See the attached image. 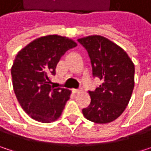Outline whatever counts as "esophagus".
Instances as JSON below:
<instances>
[{"instance_id":"obj_1","label":"esophagus","mask_w":151,"mask_h":151,"mask_svg":"<svg viewBox=\"0 0 151 151\" xmlns=\"http://www.w3.org/2000/svg\"><path fill=\"white\" fill-rule=\"evenodd\" d=\"M72 92H73L74 94H77V93H78L80 92V90H78V89H73V90H72Z\"/></svg>"}]
</instances>
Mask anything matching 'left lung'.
<instances>
[{
  "instance_id": "8db88e82",
  "label": "left lung",
  "mask_w": 151,
  "mask_h": 151,
  "mask_svg": "<svg viewBox=\"0 0 151 151\" xmlns=\"http://www.w3.org/2000/svg\"><path fill=\"white\" fill-rule=\"evenodd\" d=\"M78 41L88 51L93 77L102 81L94 91H89L91 103L83 108V115L95 123H109L124 112L130 101L135 65L122 47L104 37L92 35Z\"/></svg>"
}]
</instances>
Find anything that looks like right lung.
<instances>
[{"instance_id": "1", "label": "right lung", "mask_w": 151, "mask_h": 151, "mask_svg": "<svg viewBox=\"0 0 151 151\" xmlns=\"http://www.w3.org/2000/svg\"><path fill=\"white\" fill-rule=\"evenodd\" d=\"M75 46L69 37L48 35L33 40L15 56L11 67L14 92L33 120L49 123L60 117L72 92L51 87L50 76L55 75L61 57Z\"/></svg>"}]
</instances>
